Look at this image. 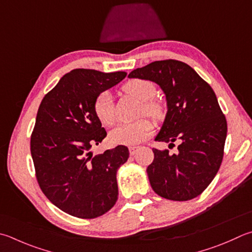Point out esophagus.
Instances as JSON below:
<instances>
[{
    "instance_id": "1",
    "label": "esophagus",
    "mask_w": 252,
    "mask_h": 252,
    "mask_svg": "<svg viewBox=\"0 0 252 252\" xmlns=\"http://www.w3.org/2000/svg\"><path fill=\"white\" fill-rule=\"evenodd\" d=\"M137 150H138V147H136V146L129 147V154H130L131 156H132V155H135Z\"/></svg>"
}]
</instances>
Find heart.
<instances>
[{
	"mask_svg": "<svg viewBox=\"0 0 252 252\" xmlns=\"http://www.w3.org/2000/svg\"><path fill=\"white\" fill-rule=\"evenodd\" d=\"M124 91L144 102L141 107V115L158 117L161 107L158 103L151 99L156 95V87L150 81L134 79L124 85ZM93 111L97 120L104 125L110 126L116 121V113L114 108L111 93L104 91L96 96L93 104ZM154 124L149 120H140L134 123H123L110 132V139L114 144L134 146L145 141L153 134Z\"/></svg>",
	"mask_w": 252,
	"mask_h": 252,
	"instance_id": "1",
	"label": "heart"
}]
</instances>
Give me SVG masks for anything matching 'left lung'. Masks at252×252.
Instances as JSON below:
<instances>
[{
	"label": "left lung",
	"instance_id": "1",
	"mask_svg": "<svg viewBox=\"0 0 252 252\" xmlns=\"http://www.w3.org/2000/svg\"><path fill=\"white\" fill-rule=\"evenodd\" d=\"M128 78L149 80L162 90L167 115L155 140L174 146L178 153L153 149L147 168L149 182L161 197L189 201L215 178L220 167L227 136V122L211 85L189 64L178 60L154 61L137 68Z\"/></svg>",
	"mask_w": 252,
	"mask_h": 252
}]
</instances>
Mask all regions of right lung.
Segmentation results:
<instances>
[{"label":"right lung","instance_id":"1","mask_svg":"<svg viewBox=\"0 0 252 252\" xmlns=\"http://www.w3.org/2000/svg\"><path fill=\"white\" fill-rule=\"evenodd\" d=\"M126 74L74 69L46 94L38 108L31 137L37 181L47 198L69 215L95 218L117 201L116 173L129 151L120 145L93 156L92 147L106 137L93 104Z\"/></svg>","mask_w":252,"mask_h":252}]
</instances>
